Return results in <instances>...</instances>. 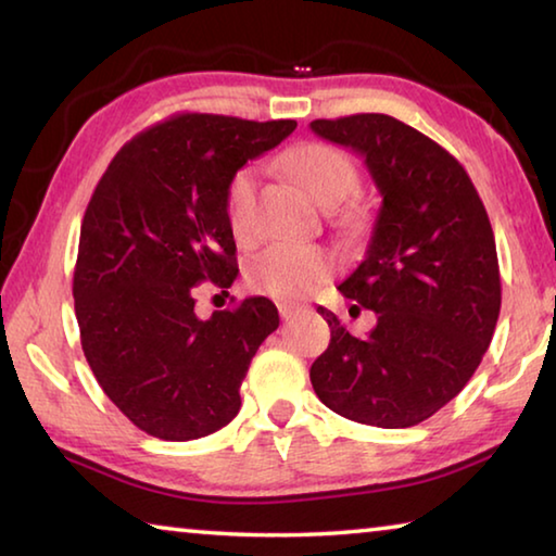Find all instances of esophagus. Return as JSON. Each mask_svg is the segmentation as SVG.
Listing matches in <instances>:
<instances>
[{"label":"esophagus","mask_w":556,"mask_h":556,"mask_svg":"<svg viewBox=\"0 0 556 556\" xmlns=\"http://www.w3.org/2000/svg\"><path fill=\"white\" fill-rule=\"evenodd\" d=\"M277 308H279L281 318H287V321H289V318L294 316V314H299V306H296V304H289V301H279Z\"/></svg>","instance_id":"1"}]
</instances>
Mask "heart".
Wrapping results in <instances>:
<instances>
[{"label":"heart","instance_id":"b5f03b06","mask_svg":"<svg viewBox=\"0 0 556 556\" xmlns=\"http://www.w3.org/2000/svg\"><path fill=\"white\" fill-rule=\"evenodd\" d=\"M289 176L312 195L316 203L333 208L343 203L357 186V168L343 149L308 142L285 156ZM255 168H240L228 186V220L238 238H250L255 230ZM336 269L328 250L316 244L277 242L248 265V285L275 299H301L326 285Z\"/></svg>","mask_w":556,"mask_h":556}]
</instances>
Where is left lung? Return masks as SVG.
<instances>
[{"label": "left lung", "mask_w": 556, "mask_h": 556, "mask_svg": "<svg viewBox=\"0 0 556 556\" xmlns=\"http://www.w3.org/2000/svg\"><path fill=\"white\" fill-rule=\"evenodd\" d=\"M312 131L361 154L382 195L365 260L338 285L378 324L357 338L318 306L331 343L312 384L345 419L414 427L466 388L491 345L501 314L491 220L466 168L400 119L368 112L314 119Z\"/></svg>", "instance_id": "8db88e82"}]
</instances>
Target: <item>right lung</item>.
Listing matches in <instances>:
<instances>
[{"instance_id":"add662e5","label":"right lung","mask_w":556,"mask_h":556,"mask_svg":"<svg viewBox=\"0 0 556 556\" xmlns=\"http://www.w3.org/2000/svg\"><path fill=\"white\" fill-rule=\"evenodd\" d=\"M294 129V119L186 112L122 147L92 193L73 275L83 353L147 434L201 439L240 412V384L277 331V306L250 296L203 321L193 289L238 277L228 186Z\"/></svg>"}]
</instances>
